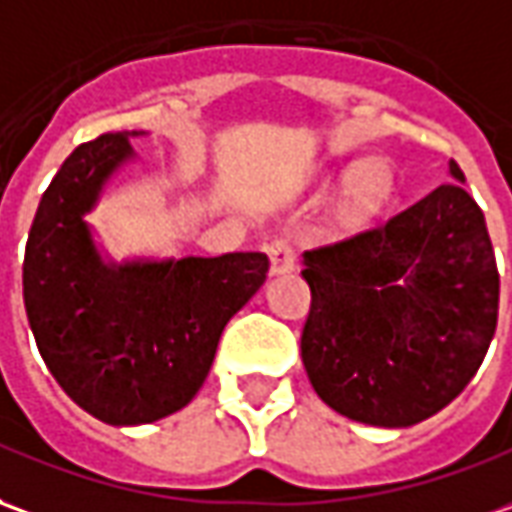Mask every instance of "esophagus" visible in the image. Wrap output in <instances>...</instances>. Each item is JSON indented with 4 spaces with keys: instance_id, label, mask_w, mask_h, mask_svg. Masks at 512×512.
I'll list each match as a JSON object with an SVG mask.
<instances>
[{
    "instance_id": "obj_1",
    "label": "esophagus",
    "mask_w": 512,
    "mask_h": 512,
    "mask_svg": "<svg viewBox=\"0 0 512 512\" xmlns=\"http://www.w3.org/2000/svg\"><path fill=\"white\" fill-rule=\"evenodd\" d=\"M268 260H271V277H280V274H291L293 266H296V257H293V249L288 246V241H274L268 246Z\"/></svg>"
}]
</instances>
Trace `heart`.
<instances>
[{"label": "heart", "instance_id": "b5f03b06", "mask_svg": "<svg viewBox=\"0 0 512 512\" xmlns=\"http://www.w3.org/2000/svg\"><path fill=\"white\" fill-rule=\"evenodd\" d=\"M393 194V177L388 166L382 163H368L357 171L346 185V207L357 219L374 216L377 210L388 205Z\"/></svg>", "mask_w": 512, "mask_h": 512}]
</instances>
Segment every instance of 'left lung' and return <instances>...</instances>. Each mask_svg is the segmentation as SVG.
I'll use <instances>...</instances> for the list:
<instances>
[{
  "label": "left lung",
  "mask_w": 512,
  "mask_h": 512,
  "mask_svg": "<svg viewBox=\"0 0 512 512\" xmlns=\"http://www.w3.org/2000/svg\"><path fill=\"white\" fill-rule=\"evenodd\" d=\"M402 213L302 255L313 305L302 332L310 385L335 413L413 427L466 388L491 346L499 271L463 171Z\"/></svg>",
  "instance_id": "obj_1"
}]
</instances>
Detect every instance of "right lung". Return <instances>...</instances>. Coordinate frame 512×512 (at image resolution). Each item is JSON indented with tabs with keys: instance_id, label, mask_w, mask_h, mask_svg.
Listing matches in <instances>:
<instances>
[{
	"instance_id": "right-lung-1",
	"label": "right lung",
	"mask_w": 512,
	"mask_h": 512,
	"mask_svg": "<svg viewBox=\"0 0 512 512\" xmlns=\"http://www.w3.org/2000/svg\"><path fill=\"white\" fill-rule=\"evenodd\" d=\"M77 146L41 196L24 252V307L57 385L105 424L177 413L202 388L227 321L266 282L263 252L116 260L85 219L138 166L130 138Z\"/></svg>"
}]
</instances>
